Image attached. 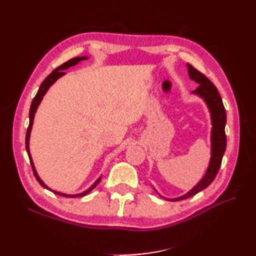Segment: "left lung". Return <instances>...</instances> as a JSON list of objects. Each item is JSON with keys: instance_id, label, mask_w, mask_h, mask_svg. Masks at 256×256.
Listing matches in <instances>:
<instances>
[{"instance_id": "obj_1", "label": "left lung", "mask_w": 256, "mask_h": 256, "mask_svg": "<svg viewBox=\"0 0 256 256\" xmlns=\"http://www.w3.org/2000/svg\"><path fill=\"white\" fill-rule=\"evenodd\" d=\"M187 67L190 79H192L196 82L199 84V86L194 91H192V94H198L199 96L202 98L206 101V106H208L211 114V160L208 170H206L202 179L189 192L182 196V197L170 199L172 201L184 200L189 197H192V196L200 192L201 190L208 187L214 180L216 174H218L220 170L222 157H224L226 148V135L224 131L226 123V113L218 89L216 88V86L204 74H201L199 70L194 68L192 64H187Z\"/></svg>"}]
</instances>
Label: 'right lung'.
Instances as JSON below:
<instances>
[{
	"instance_id": "right-lung-1",
	"label": "right lung",
	"mask_w": 256,
	"mask_h": 256,
	"mask_svg": "<svg viewBox=\"0 0 256 256\" xmlns=\"http://www.w3.org/2000/svg\"><path fill=\"white\" fill-rule=\"evenodd\" d=\"M88 57H74V58H72V59H70V60H68L67 62H64V64H62V66H59V67H57L55 70H54V72L48 76V77L42 81V84H40V89H38V91H37V94H36V96H35V98L34 99H32V104H30V124H28V128H27V132H26V138H25V146H26V152H27V154H28V157H30V165H32V172H34V176L36 177V179H37V182H40L42 187L44 188H46V189H50V192H52L54 194H59V196H64V197H69V198H76V197H84V196H86V194H89L92 189H94V187H96V184L100 182V180H101V177L100 178H98V180L92 184V186L89 188V189H86V192H81V194H62V192H54V190H52L50 188H48L46 184H44V182L42 180V179L40 178V176L37 175V172H36V170H35V166H34V162H32V156H30V131H32V121H34V116H35V113H36V110H37V108H38V106H40V101H42V96H45V94L47 92V90L50 89V86L55 82V81L58 79V78H60V77H62V76L66 74V72H64L62 70H64V69H67V68H69V67H72V66H74V64H77L79 62H81V60H84V59H86Z\"/></svg>"
}]
</instances>
